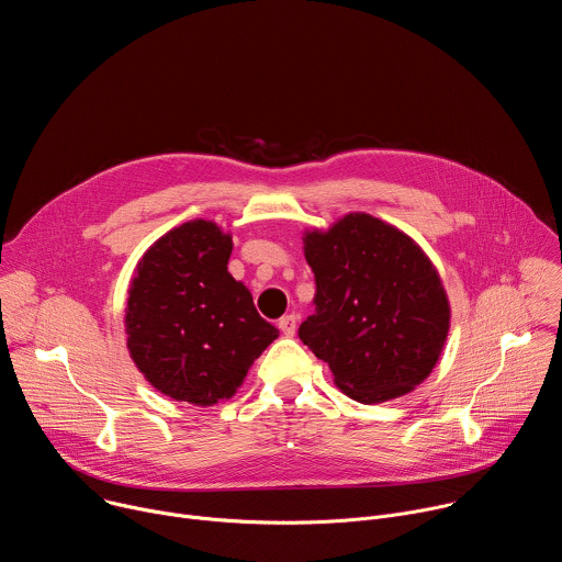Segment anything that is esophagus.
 <instances>
[{"label": "esophagus", "instance_id": "34e87169", "mask_svg": "<svg viewBox=\"0 0 562 562\" xmlns=\"http://www.w3.org/2000/svg\"><path fill=\"white\" fill-rule=\"evenodd\" d=\"M295 325H297V317H295L293 313L282 315V317H280V323H278L280 331H282L284 336H293V334H295Z\"/></svg>", "mask_w": 562, "mask_h": 562}]
</instances>
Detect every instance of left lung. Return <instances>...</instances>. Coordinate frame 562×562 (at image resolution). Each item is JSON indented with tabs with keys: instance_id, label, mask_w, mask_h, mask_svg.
<instances>
[{
	"instance_id": "obj_1",
	"label": "left lung",
	"mask_w": 562,
	"mask_h": 562,
	"mask_svg": "<svg viewBox=\"0 0 562 562\" xmlns=\"http://www.w3.org/2000/svg\"><path fill=\"white\" fill-rule=\"evenodd\" d=\"M315 313L300 340L336 386L364 405L412 393L440 360L451 306L440 273L412 235L362 211L304 228Z\"/></svg>"
}]
</instances>
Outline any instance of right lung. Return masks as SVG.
<instances>
[{
  "label": "right lung",
  "instance_id": "right-lung-1",
  "mask_svg": "<svg viewBox=\"0 0 562 562\" xmlns=\"http://www.w3.org/2000/svg\"><path fill=\"white\" fill-rule=\"evenodd\" d=\"M233 237L213 220H189L137 260L124 308L126 349L150 386L211 407L233 397L280 336L226 265Z\"/></svg>",
  "mask_w": 562,
  "mask_h": 562
}]
</instances>
